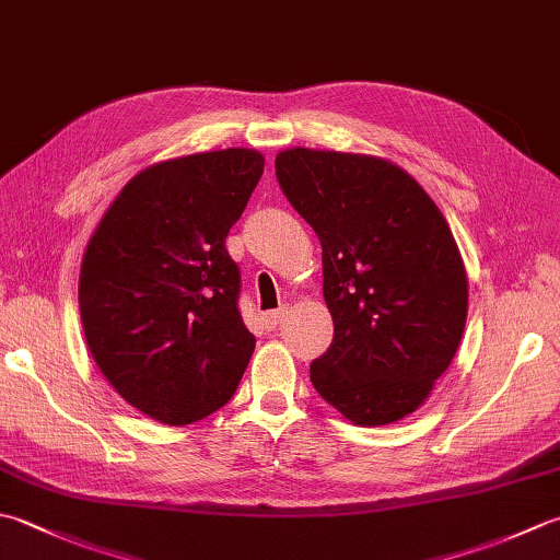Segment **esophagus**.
Here are the masks:
<instances>
[{
  "label": "esophagus",
  "instance_id": "1",
  "mask_svg": "<svg viewBox=\"0 0 560 560\" xmlns=\"http://www.w3.org/2000/svg\"><path fill=\"white\" fill-rule=\"evenodd\" d=\"M281 317H283V311H281V308H279V311H267L265 315H261V323H265L267 330H273V327H277V325L281 323Z\"/></svg>",
  "mask_w": 560,
  "mask_h": 560
}]
</instances>
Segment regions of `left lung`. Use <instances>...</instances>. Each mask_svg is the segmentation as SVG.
Masks as SVG:
<instances>
[{"instance_id":"1","label":"left lung","mask_w":560,"mask_h":560,"mask_svg":"<svg viewBox=\"0 0 560 560\" xmlns=\"http://www.w3.org/2000/svg\"><path fill=\"white\" fill-rule=\"evenodd\" d=\"M277 179L323 245L335 337L311 364L315 390L354 424L402 420L464 335L468 279L452 230L386 160L293 148L277 155Z\"/></svg>"}]
</instances>
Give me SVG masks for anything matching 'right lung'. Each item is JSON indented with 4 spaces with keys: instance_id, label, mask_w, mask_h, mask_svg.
Returning <instances> with one entry per match:
<instances>
[{
    "instance_id": "1",
    "label": "right lung",
    "mask_w": 560,
    "mask_h": 560,
    "mask_svg": "<svg viewBox=\"0 0 560 560\" xmlns=\"http://www.w3.org/2000/svg\"><path fill=\"white\" fill-rule=\"evenodd\" d=\"M265 172L228 148L152 164L130 179L86 245L80 315L116 393L179 427L233 398L255 352L225 237Z\"/></svg>"
}]
</instances>
